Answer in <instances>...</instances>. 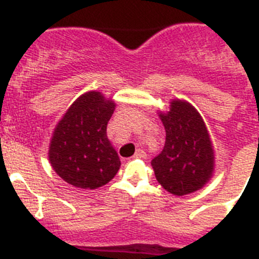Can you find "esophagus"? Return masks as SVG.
<instances>
[{
    "label": "esophagus",
    "mask_w": 259,
    "mask_h": 259,
    "mask_svg": "<svg viewBox=\"0 0 259 259\" xmlns=\"http://www.w3.org/2000/svg\"><path fill=\"white\" fill-rule=\"evenodd\" d=\"M146 156H147L146 152H144L142 148H137V151H135V153H134V157H137V158H144Z\"/></svg>",
    "instance_id": "1"
}]
</instances>
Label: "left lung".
Here are the masks:
<instances>
[{
  "instance_id": "8db88e82",
  "label": "left lung",
  "mask_w": 259,
  "mask_h": 259,
  "mask_svg": "<svg viewBox=\"0 0 259 259\" xmlns=\"http://www.w3.org/2000/svg\"><path fill=\"white\" fill-rule=\"evenodd\" d=\"M166 133L164 150L151 161L157 182L167 192L183 196L204 187L214 171V150L201 115L188 102L171 99L158 112Z\"/></svg>"
}]
</instances>
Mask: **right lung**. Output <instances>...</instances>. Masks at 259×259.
<instances>
[{"instance_id":"add662e5","label":"right lung","mask_w":259,"mask_h":259,"mask_svg":"<svg viewBox=\"0 0 259 259\" xmlns=\"http://www.w3.org/2000/svg\"><path fill=\"white\" fill-rule=\"evenodd\" d=\"M115 107V101L102 93L88 92L60 118L49 146V161L63 181L94 190L116 176L121 161L107 137Z\"/></svg>"}]
</instances>
